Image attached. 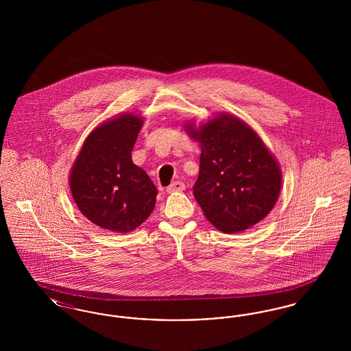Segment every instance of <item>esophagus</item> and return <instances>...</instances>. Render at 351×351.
<instances>
[{
	"mask_svg": "<svg viewBox=\"0 0 351 351\" xmlns=\"http://www.w3.org/2000/svg\"><path fill=\"white\" fill-rule=\"evenodd\" d=\"M184 188H185V185H184L183 182H173V183L168 186L167 192L168 193H172V192H182V191H184Z\"/></svg>",
	"mask_w": 351,
	"mask_h": 351,
	"instance_id": "34e87169",
	"label": "esophagus"
}]
</instances>
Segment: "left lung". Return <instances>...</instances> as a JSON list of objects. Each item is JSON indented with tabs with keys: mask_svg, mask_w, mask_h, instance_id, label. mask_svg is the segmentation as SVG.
Returning a JSON list of instances; mask_svg holds the SVG:
<instances>
[{
	"mask_svg": "<svg viewBox=\"0 0 351 351\" xmlns=\"http://www.w3.org/2000/svg\"><path fill=\"white\" fill-rule=\"evenodd\" d=\"M186 133L200 142V172L193 196L223 233L246 230L267 216L279 197L282 171L259 135L226 113Z\"/></svg>",
	"mask_w": 351,
	"mask_h": 351,
	"instance_id": "1",
	"label": "left lung"
}]
</instances>
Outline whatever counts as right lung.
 I'll return each instance as SVG.
<instances>
[{
	"instance_id": "obj_1",
	"label": "right lung",
	"mask_w": 351,
	"mask_h": 351,
	"mask_svg": "<svg viewBox=\"0 0 351 351\" xmlns=\"http://www.w3.org/2000/svg\"><path fill=\"white\" fill-rule=\"evenodd\" d=\"M143 119L123 113L97 126L84 142L69 188L85 217L102 229L128 233L154 210L156 186L132 160Z\"/></svg>"
}]
</instances>
